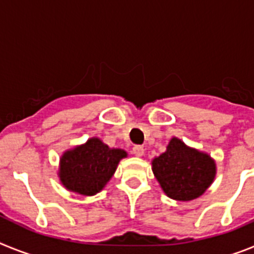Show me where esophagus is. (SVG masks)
Returning <instances> with one entry per match:
<instances>
[{"label":"esophagus","instance_id":"obj_1","mask_svg":"<svg viewBox=\"0 0 254 254\" xmlns=\"http://www.w3.org/2000/svg\"><path fill=\"white\" fill-rule=\"evenodd\" d=\"M132 152H133L134 156H137V158H141L143 155V147L140 146V145H137V146H134L133 149H132Z\"/></svg>","mask_w":254,"mask_h":254}]
</instances>
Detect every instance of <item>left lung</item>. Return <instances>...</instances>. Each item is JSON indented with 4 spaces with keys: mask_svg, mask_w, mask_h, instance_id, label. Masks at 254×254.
Wrapping results in <instances>:
<instances>
[{
    "mask_svg": "<svg viewBox=\"0 0 254 254\" xmlns=\"http://www.w3.org/2000/svg\"><path fill=\"white\" fill-rule=\"evenodd\" d=\"M164 193L176 201H192L205 193L216 177V163L207 152L172 137L167 150L151 160Z\"/></svg>",
    "mask_w": 254,
    "mask_h": 254,
    "instance_id": "1",
    "label": "left lung"
}]
</instances>
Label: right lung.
I'll return each mask as SVG.
<instances>
[{
  "mask_svg": "<svg viewBox=\"0 0 254 254\" xmlns=\"http://www.w3.org/2000/svg\"><path fill=\"white\" fill-rule=\"evenodd\" d=\"M123 158H127L125 150L109 147L100 138L91 137L62 154L58 178L67 190L94 196L111 181Z\"/></svg>",
  "mask_w": 254,
  "mask_h": 254,
  "instance_id": "1",
  "label": "right lung"
}]
</instances>
